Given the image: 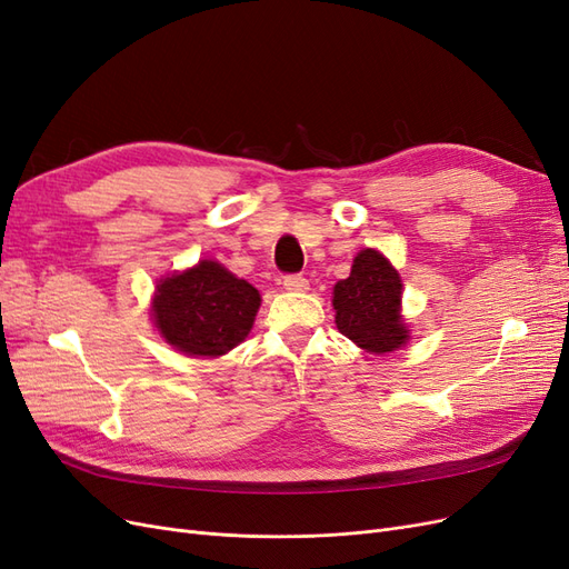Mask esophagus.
Here are the masks:
<instances>
[{"mask_svg": "<svg viewBox=\"0 0 569 569\" xmlns=\"http://www.w3.org/2000/svg\"><path fill=\"white\" fill-rule=\"evenodd\" d=\"M282 284H284V289H289V291H306L308 289V280L303 278V274H284L282 278Z\"/></svg>", "mask_w": 569, "mask_h": 569, "instance_id": "1", "label": "esophagus"}]
</instances>
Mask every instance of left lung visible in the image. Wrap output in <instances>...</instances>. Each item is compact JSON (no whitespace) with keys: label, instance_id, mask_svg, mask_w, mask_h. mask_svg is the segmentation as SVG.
<instances>
[{"label":"left lung","instance_id":"obj_1","mask_svg":"<svg viewBox=\"0 0 569 569\" xmlns=\"http://www.w3.org/2000/svg\"><path fill=\"white\" fill-rule=\"evenodd\" d=\"M401 287L399 272L380 251H360L349 278L335 284L332 306L339 332L370 353L403 347L408 330L399 316Z\"/></svg>","mask_w":569,"mask_h":569}]
</instances>
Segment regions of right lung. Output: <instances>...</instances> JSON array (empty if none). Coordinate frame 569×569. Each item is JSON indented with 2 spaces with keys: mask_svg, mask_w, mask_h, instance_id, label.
<instances>
[{
  "mask_svg": "<svg viewBox=\"0 0 569 569\" xmlns=\"http://www.w3.org/2000/svg\"><path fill=\"white\" fill-rule=\"evenodd\" d=\"M261 295L216 261L166 278L153 297V320L168 343L189 356H222L249 335Z\"/></svg>",
  "mask_w": 569,
  "mask_h": 569,
  "instance_id": "add662e5",
  "label": "right lung"
}]
</instances>
